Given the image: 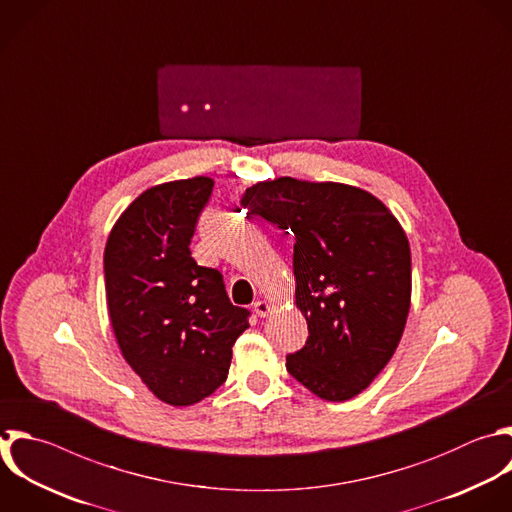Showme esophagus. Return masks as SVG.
<instances>
[{
	"mask_svg": "<svg viewBox=\"0 0 512 512\" xmlns=\"http://www.w3.org/2000/svg\"><path fill=\"white\" fill-rule=\"evenodd\" d=\"M270 310H272V306H270L266 300H258V302H254V312H256V316L266 318V316L270 314Z\"/></svg>",
	"mask_w": 512,
	"mask_h": 512,
	"instance_id": "1",
	"label": "esophagus"
}]
</instances>
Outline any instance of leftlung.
Returning <instances> with one entry per match:
<instances>
[{
    "label": "left lung",
    "mask_w": 512,
    "mask_h": 512,
    "mask_svg": "<svg viewBox=\"0 0 512 512\" xmlns=\"http://www.w3.org/2000/svg\"><path fill=\"white\" fill-rule=\"evenodd\" d=\"M294 234L296 306L308 340L286 356L288 372L316 396L360 394L392 358L410 310V246L372 194L336 182L276 178L240 200Z\"/></svg>",
    "instance_id": "left-lung-1"
}]
</instances>
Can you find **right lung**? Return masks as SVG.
I'll use <instances>...</instances> for the list:
<instances>
[{"label": "right lung", "mask_w": 512, "mask_h": 512, "mask_svg": "<svg viewBox=\"0 0 512 512\" xmlns=\"http://www.w3.org/2000/svg\"><path fill=\"white\" fill-rule=\"evenodd\" d=\"M214 190L206 176L154 186L114 224L106 298L118 346L142 382L172 406H190L224 384L232 346L250 326L222 274L198 266L190 242Z\"/></svg>", "instance_id": "right-lung-1"}]
</instances>
